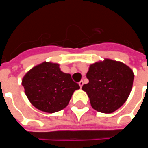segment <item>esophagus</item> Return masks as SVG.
Segmentation results:
<instances>
[{
  "mask_svg": "<svg viewBox=\"0 0 148 148\" xmlns=\"http://www.w3.org/2000/svg\"><path fill=\"white\" fill-rule=\"evenodd\" d=\"M79 86H80V87L81 88H82V86H83V81H81V82H79Z\"/></svg>",
  "mask_w": 148,
  "mask_h": 148,
  "instance_id": "1",
  "label": "esophagus"
}]
</instances>
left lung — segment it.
<instances>
[{
    "label": "left lung",
    "instance_id": "8db88e82",
    "mask_svg": "<svg viewBox=\"0 0 148 148\" xmlns=\"http://www.w3.org/2000/svg\"><path fill=\"white\" fill-rule=\"evenodd\" d=\"M86 77L89 83L83 85L82 90L90 97L91 106L100 112L111 113L127 99L134 74L124 63L106 58L90 65Z\"/></svg>",
    "mask_w": 148,
    "mask_h": 148
}]
</instances>
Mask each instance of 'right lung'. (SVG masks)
Returning <instances> with one entry per match:
<instances>
[{
	"label": "right lung",
	"mask_w": 148,
	"mask_h": 148,
	"mask_svg": "<svg viewBox=\"0 0 148 148\" xmlns=\"http://www.w3.org/2000/svg\"><path fill=\"white\" fill-rule=\"evenodd\" d=\"M22 86L30 102L49 113L66 108L74 91L80 89L71 74L61 71L59 65L47 62L31 69L23 77Z\"/></svg>",
	"instance_id": "obj_1"
}]
</instances>
